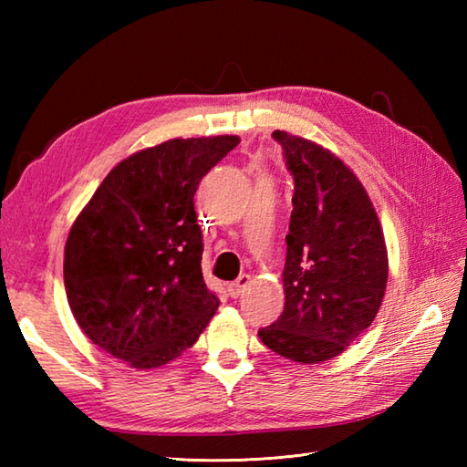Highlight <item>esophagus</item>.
I'll return each instance as SVG.
<instances>
[{"label": "esophagus", "instance_id": "esophagus-1", "mask_svg": "<svg viewBox=\"0 0 467 467\" xmlns=\"http://www.w3.org/2000/svg\"><path fill=\"white\" fill-rule=\"evenodd\" d=\"M249 283H251V276L249 275H241L239 279L228 285V295H231L233 299H236V296L243 295V291L246 289V286H249Z\"/></svg>", "mask_w": 467, "mask_h": 467}]
</instances>
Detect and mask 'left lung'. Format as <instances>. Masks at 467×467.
Wrapping results in <instances>:
<instances>
[{
    "instance_id": "left-lung-1",
    "label": "left lung",
    "mask_w": 467,
    "mask_h": 467,
    "mask_svg": "<svg viewBox=\"0 0 467 467\" xmlns=\"http://www.w3.org/2000/svg\"><path fill=\"white\" fill-rule=\"evenodd\" d=\"M293 176L285 309L261 341L296 363L343 353L375 319L387 285L379 218L363 184L327 148L275 130Z\"/></svg>"
}]
</instances>
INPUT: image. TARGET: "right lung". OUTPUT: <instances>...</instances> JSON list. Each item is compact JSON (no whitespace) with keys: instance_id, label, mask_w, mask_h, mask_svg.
Wrapping results in <instances>:
<instances>
[{"instance_id":"right-lung-1","label":"right lung","mask_w":467,"mask_h":467,"mask_svg":"<svg viewBox=\"0 0 467 467\" xmlns=\"http://www.w3.org/2000/svg\"><path fill=\"white\" fill-rule=\"evenodd\" d=\"M236 136L174 138L104 178L67 234L69 309L94 345L136 369L192 347L218 296L202 279L194 194Z\"/></svg>"}]
</instances>
